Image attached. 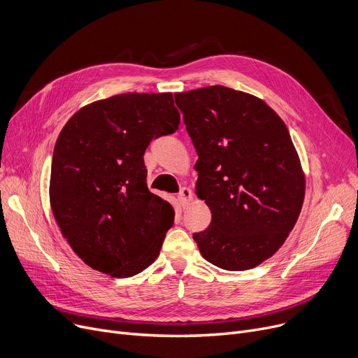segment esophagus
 Returning a JSON list of instances; mask_svg holds the SVG:
<instances>
[{"label": "esophagus", "instance_id": "obj_1", "mask_svg": "<svg viewBox=\"0 0 358 358\" xmlns=\"http://www.w3.org/2000/svg\"><path fill=\"white\" fill-rule=\"evenodd\" d=\"M192 200H193V192L189 189V187H182L180 193H178L180 204L182 206V208H185V206L189 204Z\"/></svg>", "mask_w": 358, "mask_h": 358}]
</instances>
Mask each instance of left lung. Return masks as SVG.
<instances>
[{
	"label": "left lung",
	"instance_id": "8db88e82",
	"mask_svg": "<svg viewBox=\"0 0 358 358\" xmlns=\"http://www.w3.org/2000/svg\"><path fill=\"white\" fill-rule=\"evenodd\" d=\"M174 97L199 155L196 194L212 212L193 239L219 268H254L283 245L302 210L306 182L289 130L264 101L228 87Z\"/></svg>",
	"mask_w": 358,
	"mask_h": 358
}]
</instances>
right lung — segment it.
Returning <instances> with one entry per match:
<instances>
[{
    "mask_svg": "<svg viewBox=\"0 0 358 358\" xmlns=\"http://www.w3.org/2000/svg\"><path fill=\"white\" fill-rule=\"evenodd\" d=\"M171 92H127L94 101L66 122L52 158L49 199L73 252L111 277L143 271L159 255L174 209L148 190L143 154L174 134Z\"/></svg>",
    "mask_w": 358,
    "mask_h": 358,
    "instance_id": "1",
    "label": "right lung"
}]
</instances>
